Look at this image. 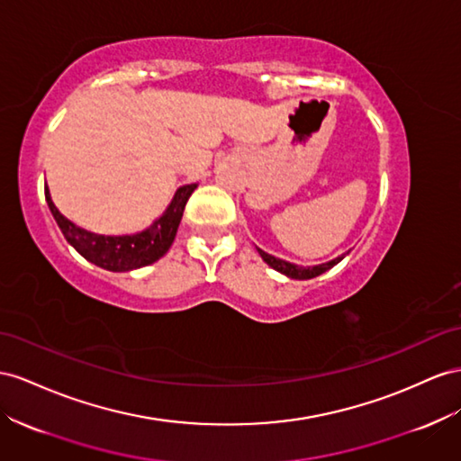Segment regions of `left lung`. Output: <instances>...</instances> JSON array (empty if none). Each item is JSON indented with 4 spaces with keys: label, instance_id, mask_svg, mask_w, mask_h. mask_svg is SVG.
Returning a JSON list of instances; mask_svg holds the SVG:
<instances>
[{
    "label": "left lung",
    "instance_id": "1",
    "mask_svg": "<svg viewBox=\"0 0 461 461\" xmlns=\"http://www.w3.org/2000/svg\"><path fill=\"white\" fill-rule=\"evenodd\" d=\"M258 252H259L261 259H264L269 267H273L276 271L283 273V276H287V277H291V279H312V277H318V276H321L323 271H328V269H331L335 264H339L341 258H343V256H341V258H335V259L328 261V264H320V266H312V267H303V266L289 264V261H285V259H279V258H276V256H271V254H267V252H264V250H259V248H258Z\"/></svg>",
    "mask_w": 461,
    "mask_h": 461
}]
</instances>
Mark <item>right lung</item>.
<instances>
[{"label":"right lung","instance_id":"obj_1","mask_svg":"<svg viewBox=\"0 0 461 461\" xmlns=\"http://www.w3.org/2000/svg\"><path fill=\"white\" fill-rule=\"evenodd\" d=\"M195 188L197 184L182 185V188H178V192L174 194L163 217H158L153 225L145 229L143 232L126 236L95 234L73 225V222L61 215L58 207L54 205L52 197H50L48 185L44 188V195L59 230L66 236V240L76 248L86 261H91V264L108 271H131L155 264L158 258H163L168 252L182 221L184 207L188 203L190 195Z\"/></svg>","mask_w":461,"mask_h":461}]
</instances>
